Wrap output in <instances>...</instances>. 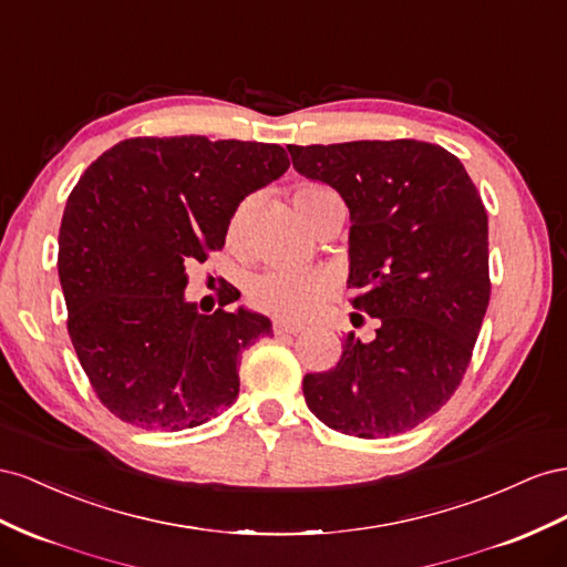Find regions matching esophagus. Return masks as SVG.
<instances>
[{
  "label": "esophagus",
  "instance_id": "1",
  "mask_svg": "<svg viewBox=\"0 0 567 567\" xmlns=\"http://www.w3.org/2000/svg\"><path fill=\"white\" fill-rule=\"evenodd\" d=\"M272 332L278 337H285V334H299L301 328L295 326V322H287V320H275L272 322Z\"/></svg>",
  "mask_w": 567,
  "mask_h": 567
}]
</instances>
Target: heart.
<instances>
[{"label": "heart", "instance_id": "1", "mask_svg": "<svg viewBox=\"0 0 567 567\" xmlns=\"http://www.w3.org/2000/svg\"><path fill=\"white\" fill-rule=\"evenodd\" d=\"M332 194L320 185H301L295 194V204L299 212L316 202L318 197ZM247 208L241 206L233 218V233L241 228ZM332 292V280L320 270H292V268H272L249 282V303L256 311L282 318V320H303L313 316L320 303Z\"/></svg>", "mask_w": 567, "mask_h": 567}]
</instances>
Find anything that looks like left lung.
<instances>
[{
    "instance_id": "1",
    "label": "left lung",
    "mask_w": 567,
    "mask_h": 567,
    "mask_svg": "<svg viewBox=\"0 0 567 567\" xmlns=\"http://www.w3.org/2000/svg\"><path fill=\"white\" fill-rule=\"evenodd\" d=\"M295 168L349 206L353 332L328 373L303 378L306 406L328 427L378 440L409 432L454 396L489 306L487 212L461 161L440 144L361 140L289 144Z\"/></svg>"
}]
</instances>
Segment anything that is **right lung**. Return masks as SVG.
I'll list each match as a JSON object with an SVG mask.
<instances>
[{"instance_id": "1", "label": "right lung", "mask_w": 567, "mask_h": 567, "mask_svg": "<svg viewBox=\"0 0 567 567\" xmlns=\"http://www.w3.org/2000/svg\"><path fill=\"white\" fill-rule=\"evenodd\" d=\"M287 168L280 144L183 135L123 140L80 175L59 280L78 361L123 423L177 432L235 403L239 355L270 320L245 306L199 313L185 268L223 249L239 202Z\"/></svg>"}]
</instances>
